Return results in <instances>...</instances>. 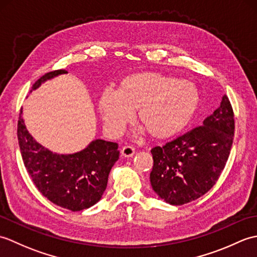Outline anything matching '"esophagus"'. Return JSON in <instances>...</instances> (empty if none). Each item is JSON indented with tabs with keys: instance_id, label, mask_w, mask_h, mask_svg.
I'll use <instances>...</instances> for the list:
<instances>
[{
	"instance_id": "1",
	"label": "esophagus",
	"mask_w": 257,
	"mask_h": 257,
	"mask_svg": "<svg viewBox=\"0 0 257 257\" xmlns=\"http://www.w3.org/2000/svg\"><path fill=\"white\" fill-rule=\"evenodd\" d=\"M135 155V148L132 146H124L121 149V156L124 158H130Z\"/></svg>"
}]
</instances>
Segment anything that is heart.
I'll return each mask as SVG.
<instances>
[{
  "label": "heart",
  "mask_w": 257,
  "mask_h": 257,
  "mask_svg": "<svg viewBox=\"0 0 257 257\" xmlns=\"http://www.w3.org/2000/svg\"><path fill=\"white\" fill-rule=\"evenodd\" d=\"M199 94L189 80L160 73L129 75L120 81L117 91L110 88L99 98V111L108 132L119 135L136 112L145 133L155 139L179 134L192 119Z\"/></svg>",
  "instance_id": "obj_1"
}]
</instances>
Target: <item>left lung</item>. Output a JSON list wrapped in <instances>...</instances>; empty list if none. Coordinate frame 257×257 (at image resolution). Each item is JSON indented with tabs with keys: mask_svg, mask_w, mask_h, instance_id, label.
I'll use <instances>...</instances> for the list:
<instances>
[{
	"mask_svg": "<svg viewBox=\"0 0 257 257\" xmlns=\"http://www.w3.org/2000/svg\"><path fill=\"white\" fill-rule=\"evenodd\" d=\"M234 112L226 95L202 125L162 147L151 149L150 173L155 192L172 205L199 199L217 181L230 156Z\"/></svg>",
	"mask_w": 257,
	"mask_h": 257,
	"instance_id": "left-lung-1",
	"label": "left lung"
}]
</instances>
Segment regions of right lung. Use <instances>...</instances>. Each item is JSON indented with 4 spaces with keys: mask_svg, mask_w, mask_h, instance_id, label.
<instances>
[{
    "mask_svg": "<svg viewBox=\"0 0 257 257\" xmlns=\"http://www.w3.org/2000/svg\"><path fill=\"white\" fill-rule=\"evenodd\" d=\"M66 73L65 69H58L45 74L33 85L32 90ZM22 112L21 109L18 122L20 150L26 170L38 191L54 204L74 212L96 204L107 188L109 172L119 159L118 145L96 139L76 154H54L32 137Z\"/></svg>",
    "mask_w": 257,
    "mask_h": 257,
    "instance_id": "right-lung-1",
    "label": "right lung"
}]
</instances>
